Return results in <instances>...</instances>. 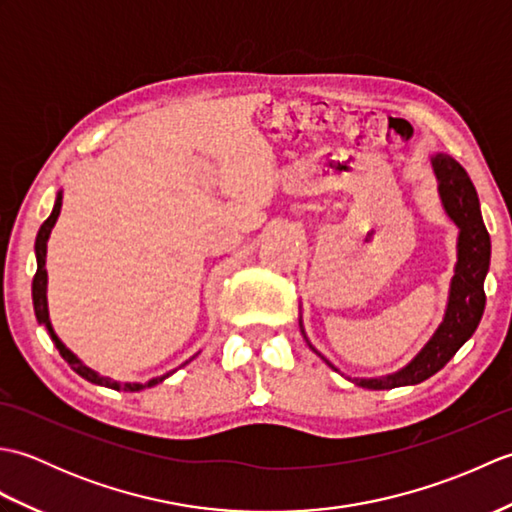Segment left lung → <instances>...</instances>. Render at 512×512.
<instances>
[{
  "instance_id": "obj_1",
  "label": "left lung",
  "mask_w": 512,
  "mask_h": 512,
  "mask_svg": "<svg viewBox=\"0 0 512 512\" xmlns=\"http://www.w3.org/2000/svg\"><path fill=\"white\" fill-rule=\"evenodd\" d=\"M431 165L438 178V191L444 211H447L455 226L460 228L458 264H455V275L451 279L447 312H444L442 323L438 325V330L433 332L427 345H424L405 367L398 369L394 374L378 378H352V383H356L358 387L394 389L422 383V380L431 378L451 361L455 352L471 339L477 325L482 321L486 306L484 279L488 273V266H491V237H488L482 220L480 200H477V191L473 187L469 173L464 171L458 160H453L447 154H436L431 158ZM303 336H306V332H303ZM321 358L332 369H336L328 358Z\"/></svg>"
}]
</instances>
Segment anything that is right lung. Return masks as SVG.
I'll use <instances>...</instances> for the list:
<instances>
[{"instance_id":"1","label":"right lung","mask_w":512,"mask_h":512,"mask_svg":"<svg viewBox=\"0 0 512 512\" xmlns=\"http://www.w3.org/2000/svg\"><path fill=\"white\" fill-rule=\"evenodd\" d=\"M61 202H63V191L57 193V200H54V209H52L48 220L41 224L39 233H37V242H35L37 273H35V279H32V303H35L37 321H39L41 325H46V330H48V334H50L52 343L57 345L59 354L65 358V361H68V365L74 369V372L79 374V376H83L85 380H90V383H94V385H103V387H110V389H116V391H140V389H145V387H154V385L162 383V380L169 378L173 372H176V369H173V372H169V374H162V376L151 378V380H147V383H118V380L101 376L99 372H94V369H90L83 361H79V356H76L74 352H70L68 347H65V345L61 343L59 336L54 334L52 323H50V314H48V297H46V290H48L46 250H48V237H50V233H52V226L57 224V217H59V213H61ZM189 361H191V358H189ZM189 361H187V363H189ZM187 363H182V365H187Z\"/></svg>"}]
</instances>
